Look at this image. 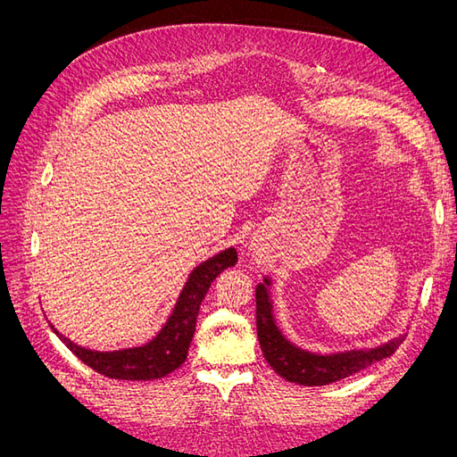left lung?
I'll return each mask as SVG.
<instances>
[{
    "label": "left lung",
    "instance_id": "obj_1",
    "mask_svg": "<svg viewBox=\"0 0 457 457\" xmlns=\"http://www.w3.org/2000/svg\"><path fill=\"white\" fill-rule=\"evenodd\" d=\"M265 284H269V280H265ZM265 284H259L255 289L257 337L262 354H265V361L278 376L287 381L314 386L345 379L353 376V373L371 366L373 362H379L383 358L391 356L400 347V343L404 341V337H398L391 343L381 345L378 349L326 356L301 351L295 345L289 343L280 334V329L276 328Z\"/></svg>",
    "mask_w": 457,
    "mask_h": 457
}]
</instances>
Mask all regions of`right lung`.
I'll use <instances>...</instances> for the list:
<instances>
[{
  "mask_svg": "<svg viewBox=\"0 0 457 457\" xmlns=\"http://www.w3.org/2000/svg\"><path fill=\"white\" fill-rule=\"evenodd\" d=\"M237 250H225L212 259L204 261L200 267L192 270L183 294L179 297L173 314L165 322L160 334L146 343L145 347H135L116 353H95L57 334L68 349H71L81 362L87 364L96 373L110 379H128V381H146L168 376L187 361L192 336H195L196 316L200 303L210 289L212 282L225 269L237 262Z\"/></svg>",
  "mask_w": 457,
  "mask_h": 457,
  "instance_id": "1",
  "label": "right lung"
}]
</instances>
